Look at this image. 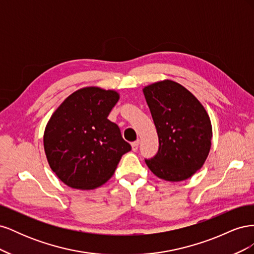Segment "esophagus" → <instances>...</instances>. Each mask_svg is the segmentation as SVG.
Wrapping results in <instances>:
<instances>
[{"mask_svg":"<svg viewBox=\"0 0 254 254\" xmlns=\"http://www.w3.org/2000/svg\"><path fill=\"white\" fill-rule=\"evenodd\" d=\"M139 144H140V141H139V140H136L135 142L131 143V148H132L133 151H136L137 148H139Z\"/></svg>","mask_w":254,"mask_h":254,"instance_id":"1","label":"esophagus"}]
</instances>
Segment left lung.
<instances>
[{"label": "left lung", "mask_w": 254, "mask_h": 254, "mask_svg": "<svg viewBox=\"0 0 254 254\" xmlns=\"http://www.w3.org/2000/svg\"><path fill=\"white\" fill-rule=\"evenodd\" d=\"M157 128L159 150L145 160L158 178L179 182L203 166L212 144V124L202 104L180 83L164 79L143 88Z\"/></svg>", "instance_id": "1"}]
</instances>
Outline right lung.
<instances>
[{
	"mask_svg": "<svg viewBox=\"0 0 254 254\" xmlns=\"http://www.w3.org/2000/svg\"><path fill=\"white\" fill-rule=\"evenodd\" d=\"M115 90L84 87L52 114L43 134L52 171L67 187L94 190L108 181L124 153L131 150L108 115L119 102Z\"/></svg>",
	"mask_w": 254,
	"mask_h": 254,
	"instance_id": "obj_1",
	"label": "right lung"
}]
</instances>
